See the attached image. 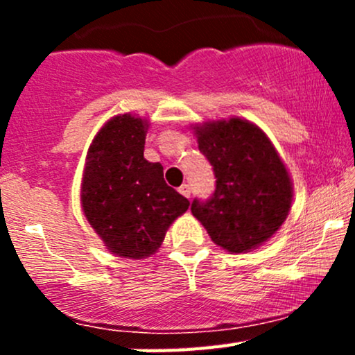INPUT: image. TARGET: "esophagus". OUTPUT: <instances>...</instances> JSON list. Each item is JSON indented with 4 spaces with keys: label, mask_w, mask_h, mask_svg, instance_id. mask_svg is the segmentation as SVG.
Instances as JSON below:
<instances>
[{
    "label": "esophagus",
    "mask_w": 355,
    "mask_h": 355,
    "mask_svg": "<svg viewBox=\"0 0 355 355\" xmlns=\"http://www.w3.org/2000/svg\"><path fill=\"white\" fill-rule=\"evenodd\" d=\"M178 191H180V193L183 195V197H187V198H189V197H190V193H191V190H190V185H189V183H183V185L180 187V189H178Z\"/></svg>",
    "instance_id": "esophagus-1"
}]
</instances>
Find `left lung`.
I'll use <instances>...</instances> for the list:
<instances>
[{"instance_id":"left-lung-1","label":"left lung","mask_w":355,"mask_h":355,"mask_svg":"<svg viewBox=\"0 0 355 355\" xmlns=\"http://www.w3.org/2000/svg\"><path fill=\"white\" fill-rule=\"evenodd\" d=\"M197 140L217 180L211 197L193 198V217L232 254L263 243L280 229L292 203L291 177L274 145L259 126L240 118L197 126Z\"/></svg>"}]
</instances>
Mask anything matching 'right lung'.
<instances>
[{"label":"right lung","mask_w":355,"mask_h":355,"mask_svg":"<svg viewBox=\"0 0 355 355\" xmlns=\"http://www.w3.org/2000/svg\"><path fill=\"white\" fill-rule=\"evenodd\" d=\"M146 128L128 113L112 118L89 146L81 185L89 225L110 252L135 260L155 254L190 205L166 185L164 166L145 160Z\"/></svg>","instance_id":"add662e5"}]
</instances>
